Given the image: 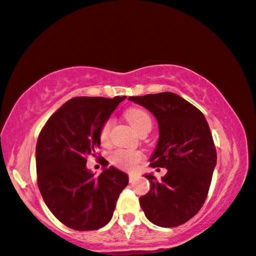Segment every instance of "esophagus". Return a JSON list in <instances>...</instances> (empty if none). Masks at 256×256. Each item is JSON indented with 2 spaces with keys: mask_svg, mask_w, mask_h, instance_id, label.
I'll list each match as a JSON object with an SVG mask.
<instances>
[{
  "mask_svg": "<svg viewBox=\"0 0 256 256\" xmlns=\"http://www.w3.org/2000/svg\"><path fill=\"white\" fill-rule=\"evenodd\" d=\"M136 174H130L128 175V180H130V183H134V180H136Z\"/></svg>",
  "mask_w": 256,
  "mask_h": 256,
  "instance_id": "esophagus-1",
  "label": "esophagus"
}]
</instances>
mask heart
I'll return each mask as SVG.
<instances>
[{"label":"heart","instance_id":"obj_1","mask_svg":"<svg viewBox=\"0 0 256 256\" xmlns=\"http://www.w3.org/2000/svg\"><path fill=\"white\" fill-rule=\"evenodd\" d=\"M124 118H126L130 125L136 130V132L141 134L142 132L150 131L151 125V118L149 112H146L144 108L140 107H131L124 112ZM112 118L106 120L104 124L102 125L100 131H99V138H100V142L102 144H108V140H110V133L112 130ZM144 159V156L141 152H138V151H132V150H124V149H118L115 150L114 152L110 154V162L114 164L115 166H118L122 170H134V167Z\"/></svg>","mask_w":256,"mask_h":256}]
</instances>
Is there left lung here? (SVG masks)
<instances>
[{
	"label": "left lung",
	"instance_id": "1",
	"mask_svg": "<svg viewBox=\"0 0 256 256\" xmlns=\"http://www.w3.org/2000/svg\"><path fill=\"white\" fill-rule=\"evenodd\" d=\"M154 115L159 140L150 158L151 167L166 168L157 180L144 175L150 190L140 206L151 222L177 227L196 216L209 192L216 152L204 115L196 106L172 92L128 97Z\"/></svg>",
	"mask_w": 256,
	"mask_h": 256
}]
</instances>
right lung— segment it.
<instances>
[{"mask_svg":"<svg viewBox=\"0 0 256 256\" xmlns=\"http://www.w3.org/2000/svg\"><path fill=\"white\" fill-rule=\"evenodd\" d=\"M125 98H72L50 116L38 136L40 194L52 214L74 230H96L110 222L128 183V175L112 166L99 176L86 166L88 156L97 157L102 125Z\"/></svg>","mask_w":256,"mask_h":256,"instance_id":"add662e5","label":"right lung"}]
</instances>
